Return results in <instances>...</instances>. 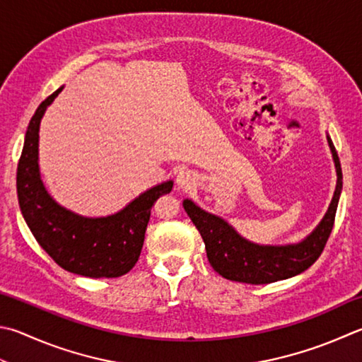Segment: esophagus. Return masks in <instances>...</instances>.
<instances>
[{
	"instance_id": "34e87169",
	"label": "esophagus",
	"mask_w": 362,
	"mask_h": 362,
	"mask_svg": "<svg viewBox=\"0 0 362 362\" xmlns=\"http://www.w3.org/2000/svg\"><path fill=\"white\" fill-rule=\"evenodd\" d=\"M176 182H178V186L182 189L190 187L194 184L192 172H190V170H181L178 176H176Z\"/></svg>"
}]
</instances>
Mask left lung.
Here are the masks:
<instances>
[{
  "label": "left lung",
  "instance_id": "8db88e82",
  "mask_svg": "<svg viewBox=\"0 0 362 362\" xmlns=\"http://www.w3.org/2000/svg\"><path fill=\"white\" fill-rule=\"evenodd\" d=\"M328 143L337 172L336 192L323 221L304 241L298 244L258 245L249 243L221 217L200 209L190 200H184L182 206L200 231L208 260L216 272L233 282L262 285L296 276L317 262L332 231L342 190V168L339 156L329 137Z\"/></svg>",
  "mask_w": 362,
  "mask_h": 362
}]
</instances>
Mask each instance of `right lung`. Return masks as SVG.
<instances>
[{"instance_id": "1", "label": "right lung", "mask_w": 362, "mask_h": 362, "mask_svg": "<svg viewBox=\"0 0 362 362\" xmlns=\"http://www.w3.org/2000/svg\"><path fill=\"white\" fill-rule=\"evenodd\" d=\"M61 90L63 86L37 107L26 131L17 167L20 209L40 247L63 269L93 279L124 276L140 257L151 208L160 195L170 194L173 182L146 190L108 217H81L59 206L40 181L37 145L40 118Z\"/></svg>"}]
</instances>
